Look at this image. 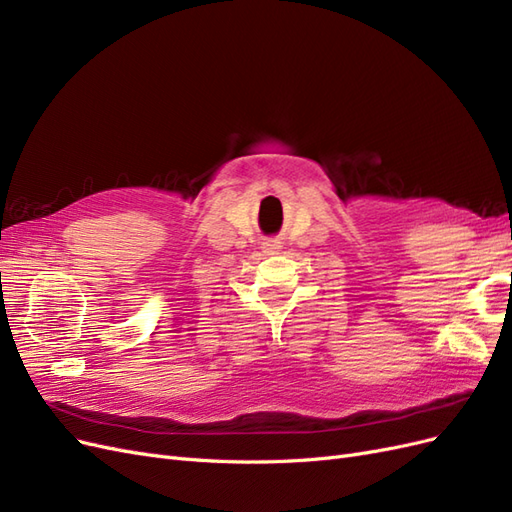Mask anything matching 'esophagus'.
<instances>
[{
  "label": "esophagus",
  "instance_id": "1",
  "mask_svg": "<svg viewBox=\"0 0 512 512\" xmlns=\"http://www.w3.org/2000/svg\"><path fill=\"white\" fill-rule=\"evenodd\" d=\"M280 247H282V245L267 243V245H265V252H267V254H275V252H280Z\"/></svg>",
  "mask_w": 512,
  "mask_h": 512
}]
</instances>
